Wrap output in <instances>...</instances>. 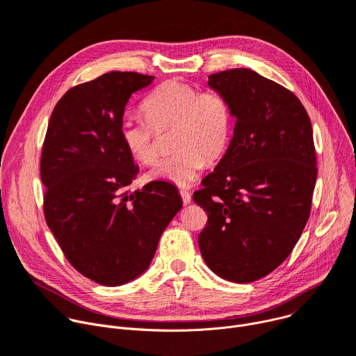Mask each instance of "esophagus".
Returning a JSON list of instances; mask_svg holds the SVG:
<instances>
[{
	"instance_id": "obj_1",
	"label": "esophagus",
	"mask_w": 356,
	"mask_h": 356,
	"mask_svg": "<svg viewBox=\"0 0 356 356\" xmlns=\"http://www.w3.org/2000/svg\"><path fill=\"white\" fill-rule=\"evenodd\" d=\"M179 195H181V198H182V202H184L185 205L191 204L192 198H191V192H189V191H186V189H181V191H179Z\"/></svg>"
}]
</instances>
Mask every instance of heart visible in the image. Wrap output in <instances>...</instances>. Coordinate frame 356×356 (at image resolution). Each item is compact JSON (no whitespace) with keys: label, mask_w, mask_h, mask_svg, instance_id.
Instances as JSON below:
<instances>
[{"label":"heart","mask_w":356,"mask_h":356,"mask_svg":"<svg viewBox=\"0 0 356 356\" xmlns=\"http://www.w3.org/2000/svg\"><path fill=\"white\" fill-rule=\"evenodd\" d=\"M141 110L148 124L127 117L120 123V137L136 161L152 165L160 156L155 130L175 127L171 156L158 164L151 178L188 186L200 172L225 152L232 136V111L227 100L215 90L170 79L154 88Z\"/></svg>","instance_id":"1"}]
</instances>
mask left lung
<instances>
[{"mask_svg": "<svg viewBox=\"0 0 356 356\" xmlns=\"http://www.w3.org/2000/svg\"><path fill=\"white\" fill-rule=\"evenodd\" d=\"M236 117L229 148L193 201L208 213L198 243L208 267L250 283L293 252L317 179L311 120L298 97L250 69L209 76Z\"/></svg>", "mask_w": 356, "mask_h": 356, "instance_id": "obj_1", "label": "left lung"}]
</instances>
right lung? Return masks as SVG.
<instances>
[{
  "label": "right lung",
  "instance_id": "right-lung-1",
  "mask_svg": "<svg viewBox=\"0 0 356 356\" xmlns=\"http://www.w3.org/2000/svg\"><path fill=\"white\" fill-rule=\"evenodd\" d=\"M154 81L137 72H108L69 89L56 103L42 147L44 213L65 257L85 277L126 284L149 266L158 241L182 208L177 188L138 174L120 137L131 95Z\"/></svg>",
  "mask_w": 356,
  "mask_h": 356
}]
</instances>
